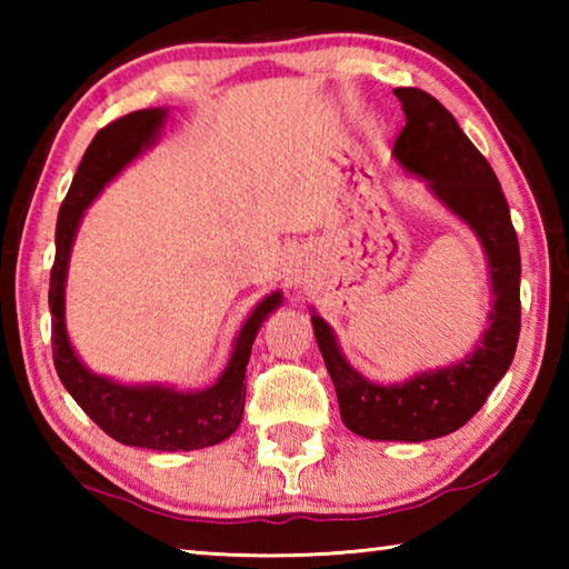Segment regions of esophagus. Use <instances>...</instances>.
Masks as SVG:
<instances>
[{"label": "esophagus", "instance_id": "34e87169", "mask_svg": "<svg viewBox=\"0 0 569 569\" xmlns=\"http://www.w3.org/2000/svg\"><path fill=\"white\" fill-rule=\"evenodd\" d=\"M286 283L291 288H303L308 283V258L303 256H291L286 263Z\"/></svg>", "mask_w": 569, "mask_h": 569}]
</instances>
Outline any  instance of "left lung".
Here are the masks:
<instances>
[{"label": "left lung", "instance_id": "left-lung-1", "mask_svg": "<svg viewBox=\"0 0 569 569\" xmlns=\"http://www.w3.org/2000/svg\"><path fill=\"white\" fill-rule=\"evenodd\" d=\"M407 124L393 158L475 230L489 258L492 313L489 329L465 359L421 371L401 383H373L343 359L331 326L311 316L326 369L339 397L341 419L353 435L379 441H427L447 437L475 417L515 359L519 339V243L509 206L492 166L471 146L445 104L417 88H397Z\"/></svg>", "mask_w": 569, "mask_h": 569}]
</instances>
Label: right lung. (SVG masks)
I'll use <instances>...</instances> for the list:
<instances>
[{
    "instance_id": "right-lung-1",
    "label": "right lung",
    "mask_w": 569,
    "mask_h": 569,
    "mask_svg": "<svg viewBox=\"0 0 569 569\" xmlns=\"http://www.w3.org/2000/svg\"><path fill=\"white\" fill-rule=\"evenodd\" d=\"M166 110L150 108L124 114L94 134L88 152L74 172V180L57 216V253L50 273V311H52V356L64 389L80 403L98 427L118 439L120 445L190 451L213 447L228 439L243 419L246 407V366L261 323L281 306V293L266 296L248 316L236 336L233 353L220 379L203 391H176L170 387H124L92 373L70 343L64 329V281L70 266V250L84 210L98 192L118 172L156 142L166 122Z\"/></svg>"
}]
</instances>
